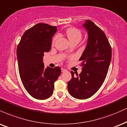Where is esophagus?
Returning <instances> with one entry per match:
<instances>
[{
	"instance_id": "esophagus-1",
	"label": "esophagus",
	"mask_w": 127,
	"mask_h": 127,
	"mask_svg": "<svg viewBox=\"0 0 127 127\" xmlns=\"http://www.w3.org/2000/svg\"><path fill=\"white\" fill-rule=\"evenodd\" d=\"M65 71H67V70L66 69H64V68H62V72H65Z\"/></svg>"
}]
</instances>
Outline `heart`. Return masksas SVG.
<instances>
[{
  "mask_svg": "<svg viewBox=\"0 0 127 127\" xmlns=\"http://www.w3.org/2000/svg\"><path fill=\"white\" fill-rule=\"evenodd\" d=\"M66 35L67 36L70 41L74 40L80 41L82 38V32L79 29L76 28H68L66 31ZM56 38H54L53 39V42L56 40Z\"/></svg>",
  "mask_w": 127,
  "mask_h": 127,
  "instance_id": "heart-1",
  "label": "heart"
}]
</instances>
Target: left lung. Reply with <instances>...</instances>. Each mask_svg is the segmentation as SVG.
Listing matches in <instances>:
<instances>
[{"instance_id": "8db88e82", "label": "left lung", "mask_w": 127, "mask_h": 127, "mask_svg": "<svg viewBox=\"0 0 127 127\" xmlns=\"http://www.w3.org/2000/svg\"><path fill=\"white\" fill-rule=\"evenodd\" d=\"M83 27L87 31L86 47L79 59L82 70L78 75L71 71L67 83L70 95L78 99L92 96L103 84L112 57V50L106 35L92 21L86 20Z\"/></svg>"}]
</instances>
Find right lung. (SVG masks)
Returning <instances> with one entry per match:
<instances>
[{
  "label": "right lung",
  "instance_id": "1",
  "mask_svg": "<svg viewBox=\"0 0 127 127\" xmlns=\"http://www.w3.org/2000/svg\"><path fill=\"white\" fill-rule=\"evenodd\" d=\"M57 27L39 23L26 31L17 47L20 77L24 88L34 98L44 100L52 95L61 68H44V53L50 51Z\"/></svg>",
  "mask_w": 127,
  "mask_h": 127
}]
</instances>
